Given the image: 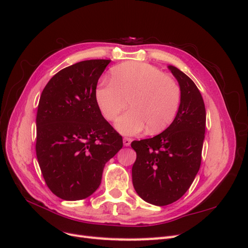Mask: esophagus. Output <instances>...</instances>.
Listing matches in <instances>:
<instances>
[{
  "instance_id": "34e87169",
  "label": "esophagus",
  "mask_w": 248,
  "mask_h": 248,
  "mask_svg": "<svg viewBox=\"0 0 248 248\" xmlns=\"http://www.w3.org/2000/svg\"><path fill=\"white\" fill-rule=\"evenodd\" d=\"M131 140H132L129 139V138H124V139H123V144H124V146H126V147L130 146Z\"/></svg>"
}]
</instances>
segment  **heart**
<instances>
[{"mask_svg": "<svg viewBox=\"0 0 248 248\" xmlns=\"http://www.w3.org/2000/svg\"><path fill=\"white\" fill-rule=\"evenodd\" d=\"M95 99L108 121H114L128 101L130 110L116 122L120 133L134 136L147 128L153 134L167 129L175 120L181 89L175 78L153 65L126 62L112 67L109 84L97 87Z\"/></svg>", "mask_w": 248, "mask_h": 248, "instance_id": "heart-1", "label": "heart"}]
</instances>
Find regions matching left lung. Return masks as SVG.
Masks as SVG:
<instances>
[{
	"label": "left lung",
	"instance_id": "left-lung-1",
	"mask_svg": "<svg viewBox=\"0 0 248 248\" xmlns=\"http://www.w3.org/2000/svg\"><path fill=\"white\" fill-rule=\"evenodd\" d=\"M169 69L181 89V102L172 123L158 136L133 140L137 152L132 183L150 204L167 206L188 190L201 167L206 108L196 84L175 66Z\"/></svg>",
	"mask_w": 248,
	"mask_h": 248
}]
</instances>
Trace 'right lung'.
I'll use <instances>...</instances> for the list:
<instances>
[{"label":"right lung","instance_id":"add662e5","mask_svg":"<svg viewBox=\"0 0 248 248\" xmlns=\"http://www.w3.org/2000/svg\"><path fill=\"white\" fill-rule=\"evenodd\" d=\"M110 60H87L52 77L37 109L36 155L50 191L65 201L91 196L106 163L123 147L103 118L95 91Z\"/></svg>","mask_w":248,"mask_h":248}]
</instances>
